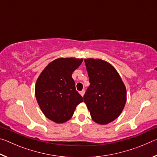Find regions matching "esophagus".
<instances>
[{"instance_id": "1", "label": "esophagus", "mask_w": 157, "mask_h": 157, "mask_svg": "<svg viewBox=\"0 0 157 157\" xmlns=\"http://www.w3.org/2000/svg\"><path fill=\"white\" fill-rule=\"evenodd\" d=\"M84 90H82V91H81L80 92H79V94H80V95H82V97H83L84 96Z\"/></svg>"}]
</instances>
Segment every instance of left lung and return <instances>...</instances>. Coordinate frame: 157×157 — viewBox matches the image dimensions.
<instances>
[{"mask_svg": "<svg viewBox=\"0 0 157 157\" xmlns=\"http://www.w3.org/2000/svg\"><path fill=\"white\" fill-rule=\"evenodd\" d=\"M90 85L84 102L92 120L107 124L121 115L125 105L127 91L120 75L107 62L100 59H84Z\"/></svg>", "mask_w": 157, "mask_h": 157, "instance_id": "1", "label": "left lung"}]
</instances>
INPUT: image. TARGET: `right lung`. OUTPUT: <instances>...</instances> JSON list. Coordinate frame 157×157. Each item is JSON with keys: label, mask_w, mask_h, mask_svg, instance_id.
<instances>
[{"label": "right lung", "mask_w": 157, "mask_h": 157, "mask_svg": "<svg viewBox=\"0 0 157 157\" xmlns=\"http://www.w3.org/2000/svg\"><path fill=\"white\" fill-rule=\"evenodd\" d=\"M83 59L58 58L49 63L37 78L35 96L46 118L63 123L72 118L77 105L83 102L76 91L72 74Z\"/></svg>", "instance_id": "obj_1"}]
</instances>
